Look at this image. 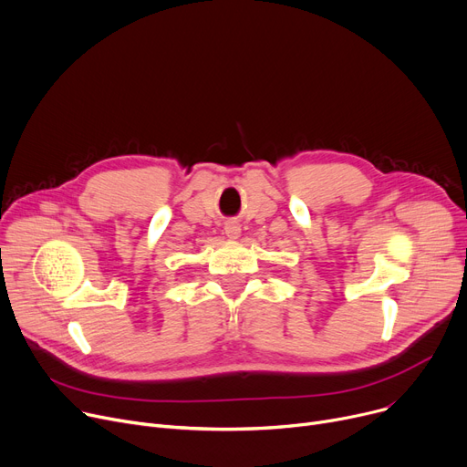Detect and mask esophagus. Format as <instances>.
<instances>
[{"mask_svg": "<svg viewBox=\"0 0 467 467\" xmlns=\"http://www.w3.org/2000/svg\"><path fill=\"white\" fill-rule=\"evenodd\" d=\"M224 234H226V237H230V239H237V237L241 235V226L237 224V221H234V219L226 221V224H224Z\"/></svg>", "mask_w": 467, "mask_h": 467, "instance_id": "obj_1", "label": "esophagus"}]
</instances>
